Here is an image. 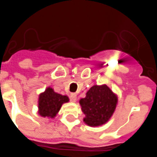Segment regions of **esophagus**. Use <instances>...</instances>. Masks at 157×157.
Wrapping results in <instances>:
<instances>
[{
    "label": "esophagus",
    "instance_id": "34e87169",
    "mask_svg": "<svg viewBox=\"0 0 157 157\" xmlns=\"http://www.w3.org/2000/svg\"><path fill=\"white\" fill-rule=\"evenodd\" d=\"M71 99L72 102H75L76 101V94L75 93H71Z\"/></svg>",
    "mask_w": 157,
    "mask_h": 157
}]
</instances>
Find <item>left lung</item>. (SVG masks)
<instances>
[{"label":"left lung","instance_id":"obj_1","mask_svg":"<svg viewBox=\"0 0 157 157\" xmlns=\"http://www.w3.org/2000/svg\"><path fill=\"white\" fill-rule=\"evenodd\" d=\"M85 114L83 121L91 127L105 124L111 118L118 103V96L107 85H94L80 100Z\"/></svg>","mask_w":157,"mask_h":157}]
</instances>
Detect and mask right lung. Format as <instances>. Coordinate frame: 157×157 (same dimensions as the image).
<instances>
[{
  "label": "right lung",
  "mask_w": 157,
  "mask_h": 157,
  "mask_svg": "<svg viewBox=\"0 0 157 157\" xmlns=\"http://www.w3.org/2000/svg\"><path fill=\"white\" fill-rule=\"evenodd\" d=\"M69 98L65 95L59 94L51 87H47L44 92L40 93L38 101L39 114L44 118H54L60 110L61 106L69 102Z\"/></svg>",
  "instance_id": "add662e5"
}]
</instances>
